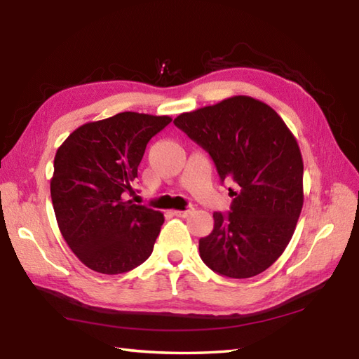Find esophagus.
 Returning <instances> with one entry per match:
<instances>
[{"label":"esophagus","mask_w":359,"mask_h":359,"mask_svg":"<svg viewBox=\"0 0 359 359\" xmlns=\"http://www.w3.org/2000/svg\"><path fill=\"white\" fill-rule=\"evenodd\" d=\"M191 212H193L191 208H189V210H177V211H174V215L177 217H188L189 215H191Z\"/></svg>","instance_id":"obj_1"}]
</instances>
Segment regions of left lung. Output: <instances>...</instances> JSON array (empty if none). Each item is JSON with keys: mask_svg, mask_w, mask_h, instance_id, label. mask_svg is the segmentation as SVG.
<instances>
[{"mask_svg": "<svg viewBox=\"0 0 359 359\" xmlns=\"http://www.w3.org/2000/svg\"><path fill=\"white\" fill-rule=\"evenodd\" d=\"M174 125L208 152L220 180L238 189L230 212L199 241L202 261L222 276L245 279L284 253L299 219L304 163L294 135L276 111L247 95L180 114Z\"/></svg>", "mask_w": 359, "mask_h": 359, "instance_id": "obj_1", "label": "left lung"}]
</instances>
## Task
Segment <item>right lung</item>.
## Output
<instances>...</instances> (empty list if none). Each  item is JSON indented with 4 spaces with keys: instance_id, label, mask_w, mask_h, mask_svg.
<instances>
[{
    "instance_id": "add662e5",
    "label": "right lung",
    "mask_w": 359,
    "mask_h": 359,
    "mask_svg": "<svg viewBox=\"0 0 359 359\" xmlns=\"http://www.w3.org/2000/svg\"><path fill=\"white\" fill-rule=\"evenodd\" d=\"M171 117L139 112L75 129L53 160L50 197L67 245L88 269L118 274L151 256L163 215L129 201L148 142Z\"/></svg>"
}]
</instances>
